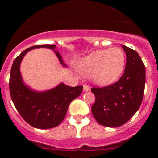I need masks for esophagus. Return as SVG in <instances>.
<instances>
[{"label": "esophagus", "mask_w": 158, "mask_h": 158, "mask_svg": "<svg viewBox=\"0 0 158 158\" xmlns=\"http://www.w3.org/2000/svg\"><path fill=\"white\" fill-rule=\"evenodd\" d=\"M83 89L85 92H89L90 90V88L89 85H83Z\"/></svg>", "instance_id": "1"}]
</instances>
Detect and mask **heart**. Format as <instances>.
<instances>
[{
	"label": "heart",
	"mask_w": 158,
	"mask_h": 158,
	"mask_svg": "<svg viewBox=\"0 0 158 158\" xmlns=\"http://www.w3.org/2000/svg\"><path fill=\"white\" fill-rule=\"evenodd\" d=\"M125 65L123 50L114 47L92 52L78 62L77 69L83 75L90 74L93 81L108 84L120 76Z\"/></svg>",
	"instance_id": "heart-1"
}]
</instances>
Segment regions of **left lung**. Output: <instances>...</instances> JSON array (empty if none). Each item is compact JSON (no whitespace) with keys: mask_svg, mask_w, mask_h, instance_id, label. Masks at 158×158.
<instances>
[{"mask_svg":"<svg viewBox=\"0 0 158 158\" xmlns=\"http://www.w3.org/2000/svg\"><path fill=\"white\" fill-rule=\"evenodd\" d=\"M127 63L119 80L104 87H93L95 103L92 113L98 123L118 127L129 121L142 104L146 82V68L139 54L126 46Z\"/></svg>","mask_w":158,"mask_h":158,"instance_id":"obj_1","label":"left lung"}]
</instances>
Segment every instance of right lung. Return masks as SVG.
Here are the masks:
<instances>
[{"instance_id": "1", "label": "right lung", "mask_w": 158, "mask_h": 158, "mask_svg": "<svg viewBox=\"0 0 158 158\" xmlns=\"http://www.w3.org/2000/svg\"><path fill=\"white\" fill-rule=\"evenodd\" d=\"M55 45H36L23 51L16 57L12 64L9 78L11 98L16 110L28 124L39 129H49L59 125L65 118L72 100L81 93L83 86L70 87L63 83L46 92L33 91L23 84L19 65L23 56L32 49L45 47L54 50ZM60 62L62 57L55 51Z\"/></svg>"}]
</instances>
